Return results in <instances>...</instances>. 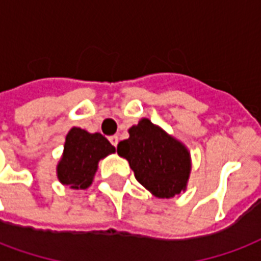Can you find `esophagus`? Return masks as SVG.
<instances>
[{"label": "esophagus", "instance_id": "obj_1", "mask_svg": "<svg viewBox=\"0 0 261 261\" xmlns=\"http://www.w3.org/2000/svg\"><path fill=\"white\" fill-rule=\"evenodd\" d=\"M109 141H111L112 145H113V146H117V144H119V137H117V136L109 137Z\"/></svg>", "mask_w": 261, "mask_h": 261}]
</instances>
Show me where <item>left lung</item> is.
<instances>
[{
  "instance_id": "1",
  "label": "left lung",
  "mask_w": 261,
  "mask_h": 261,
  "mask_svg": "<svg viewBox=\"0 0 261 261\" xmlns=\"http://www.w3.org/2000/svg\"><path fill=\"white\" fill-rule=\"evenodd\" d=\"M117 153L128 160L137 181L158 198H173L187 190L191 173V155L182 142L148 119L128 130Z\"/></svg>"
}]
</instances>
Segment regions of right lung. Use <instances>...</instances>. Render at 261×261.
Returning <instances> with one entry per match:
<instances>
[{"mask_svg":"<svg viewBox=\"0 0 261 261\" xmlns=\"http://www.w3.org/2000/svg\"><path fill=\"white\" fill-rule=\"evenodd\" d=\"M115 146L105 137L73 127L66 136L63 155L57 167L58 178L73 190H87L98 169V162L111 153Z\"/></svg>","mask_w":261,"mask_h":261,"instance_id":"right-lung-1","label":"right lung"}]
</instances>
